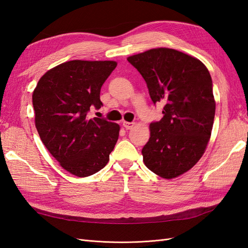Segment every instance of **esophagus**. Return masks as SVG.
Instances as JSON below:
<instances>
[{
    "mask_svg": "<svg viewBox=\"0 0 248 248\" xmlns=\"http://www.w3.org/2000/svg\"><path fill=\"white\" fill-rule=\"evenodd\" d=\"M134 126H136V123L134 122H126V121L123 122V127L125 129H132Z\"/></svg>",
    "mask_w": 248,
    "mask_h": 248,
    "instance_id": "obj_1",
    "label": "esophagus"
}]
</instances>
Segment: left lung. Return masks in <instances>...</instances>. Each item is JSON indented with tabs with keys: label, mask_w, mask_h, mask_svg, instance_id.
I'll use <instances>...</instances> for the list:
<instances>
[{
	"label": "left lung",
	"mask_w": 248,
	"mask_h": 248,
	"mask_svg": "<svg viewBox=\"0 0 248 248\" xmlns=\"http://www.w3.org/2000/svg\"><path fill=\"white\" fill-rule=\"evenodd\" d=\"M127 60L144 78L153 103L164 104L163 117L150 124V139L141 150L145 166L164 179L181 176L201 159L211 137V76L199 59L168 47Z\"/></svg>",
	"instance_id": "8db88e82"
}]
</instances>
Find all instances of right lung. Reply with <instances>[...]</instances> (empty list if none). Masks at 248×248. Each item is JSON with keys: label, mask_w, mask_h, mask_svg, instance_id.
<instances>
[{"label": "right lung", "mask_w": 248, "mask_h": 248, "mask_svg": "<svg viewBox=\"0 0 248 248\" xmlns=\"http://www.w3.org/2000/svg\"><path fill=\"white\" fill-rule=\"evenodd\" d=\"M116 66L115 61L65 62L44 73L33 92L35 125L43 145L77 177L106 167L118 140L119 124L87 116L90 108L102 107L100 90Z\"/></svg>", "instance_id": "1"}]
</instances>
